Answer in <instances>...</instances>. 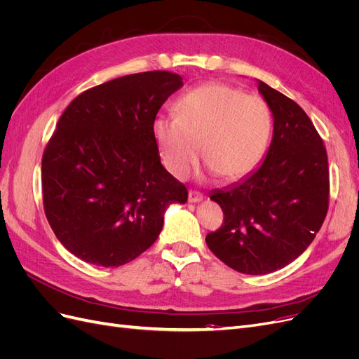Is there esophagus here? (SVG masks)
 Listing matches in <instances>:
<instances>
[{
    "label": "esophagus",
    "mask_w": 359,
    "mask_h": 359,
    "mask_svg": "<svg viewBox=\"0 0 359 359\" xmlns=\"http://www.w3.org/2000/svg\"><path fill=\"white\" fill-rule=\"evenodd\" d=\"M201 201H203V194L202 193H199L196 190H190L189 191V202L196 203V202H201Z\"/></svg>",
    "instance_id": "1"
}]
</instances>
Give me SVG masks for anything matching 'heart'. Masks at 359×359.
<instances>
[{"instance_id":"b5f03b06","label":"heart","mask_w":359,"mask_h":359,"mask_svg":"<svg viewBox=\"0 0 359 359\" xmlns=\"http://www.w3.org/2000/svg\"><path fill=\"white\" fill-rule=\"evenodd\" d=\"M175 116H157L153 137L163 166L186 180L199 158L224 181L252 173L262 160L273 118L266 102L226 83H206L184 94Z\"/></svg>"}]
</instances>
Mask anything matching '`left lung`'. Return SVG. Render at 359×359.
<instances>
[{"label": "left lung", "instance_id": "obj_1", "mask_svg": "<svg viewBox=\"0 0 359 359\" xmlns=\"http://www.w3.org/2000/svg\"><path fill=\"white\" fill-rule=\"evenodd\" d=\"M274 118L262 165L240 182L214 190L224 223L206 235L211 252L243 274H269L306 252L327 217V149L311 119L285 94L259 81Z\"/></svg>", "mask_w": 359, "mask_h": 359}]
</instances>
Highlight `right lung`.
Masks as SVG:
<instances>
[{
  "instance_id": "1",
  "label": "right lung",
  "mask_w": 359,
  "mask_h": 359,
  "mask_svg": "<svg viewBox=\"0 0 359 359\" xmlns=\"http://www.w3.org/2000/svg\"><path fill=\"white\" fill-rule=\"evenodd\" d=\"M180 74H127L79 94L41 158L43 205L58 241L97 266H121L158 238L189 191L163 168L153 121Z\"/></svg>"
}]
</instances>
